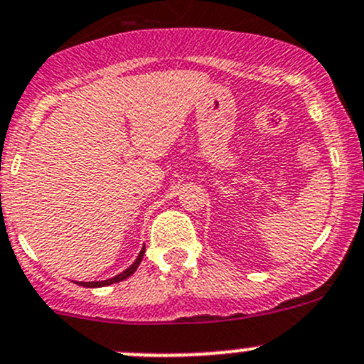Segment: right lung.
I'll return each mask as SVG.
<instances>
[{
  "mask_svg": "<svg viewBox=\"0 0 364 364\" xmlns=\"http://www.w3.org/2000/svg\"><path fill=\"white\" fill-rule=\"evenodd\" d=\"M144 252H146V247H142V250H140V254L136 256V259L129 264V268H126L124 272L117 274L115 277H110V279H107V281H88V283H85V281H77L76 284H80V287H85V288H103V287H110V284H114V283H121V281L128 279L133 272L139 268L140 261H142V257H144Z\"/></svg>",
  "mask_w": 364,
  "mask_h": 364,
  "instance_id": "obj_1",
  "label": "right lung"
}]
</instances>
